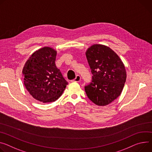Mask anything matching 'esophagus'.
Here are the masks:
<instances>
[{
	"instance_id": "obj_1",
	"label": "esophagus",
	"mask_w": 152,
	"mask_h": 152,
	"mask_svg": "<svg viewBox=\"0 0 152 152\" xmlns=\"http://www.w3.org/2000/svg\"><path fill=\"white\" fill-rule=\"evenodd\" d=\"M80 80V76L79 75H76L75 79L73 80V82H79Z\"/></svg>"
}]
</instances>
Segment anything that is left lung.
<instances>
[{
	"label": "left lung",
	"instance_id": "8db88e82",
	"mask_svg": "<svg viewBox=\"0 0 152 152\" xmlns=\"http://www.w3.org/2000/svg\"><path fill=\"white\" fill-rule=\"evenodd\" d=\"M91 82L84 87L88 98L96 105H107L121 94L126 80L125 66L109 47L95 44L86 51Z\"/></svg>",
	"mask_w": 152,
	"mask_h": 152
}]
</instances>
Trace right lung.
<instances>
[{
	"label": "right lung",
	"mask_w": 152,
	"mask_h": 152,
	"mask_svg": "<svg viewBox=\"0 0 152 152\" xmlns=\"http://www.w3.org/2000/svg\"><path fill=\"white\" fill-rule=\"evenodd\" d=\"M57 52L50 47L35 51L23 66L24 85L33 97L40 102L57 100L68 85L55 64Z\"/></svg>",
	"instance_id": "add662e5"
}]
</instances>
